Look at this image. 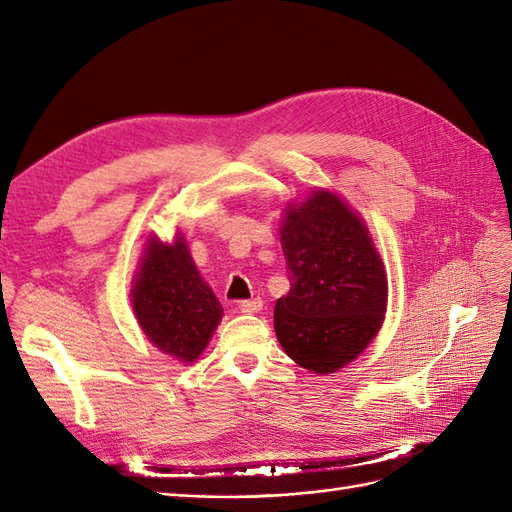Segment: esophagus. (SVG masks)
<instances>
[{"mask_svg":"<svg viewBox=\"0 0 512 512\" xmlns=\"http://www.w3.org/2000/svg\"><path fill=\"white\" fill-rule=\"evenodd\" d=\"M239 309L243 314H256L262 309V301L260 299H247V301H239Z\"/></svg>","mask_w":512,"mask_h":512,"instance_id":"34e87169","label":"esophagus"}]
</instances>
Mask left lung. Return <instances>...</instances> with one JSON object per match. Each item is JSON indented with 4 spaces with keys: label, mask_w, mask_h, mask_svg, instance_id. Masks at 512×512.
Wrapping results in <instances>:
<instances>
[{
    "label": "left lung",
    "mask_w": 512,
    "mask_h": 512,
    "mask_svg": "<svg viewBox=\"0 0 512 512\" xmlns=\"http://www.w3.org/2000/svg\"><path fill=\"white\" fill-rule=\"evenodd\" d=\"M280 235L290 290L275 303L277 339L294 363L333 374L382 327L389 297L382 258L365 222L329 190L288 205Z\"/></svg>",
    "instance_id": "obj_1"
}]
</instances>
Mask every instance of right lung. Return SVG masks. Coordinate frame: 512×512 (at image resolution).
<instances>
[{"instance_id": "1", "label": "right lung", "mask_w": 512, "mask_h": 512, "mask_svg": "<svg viewBox=\"0 0 512 512\" xmlns=\"http://www.w3.org/2000/svg\"><path fill=\"white\" fill-rule=\"evenodd\" d=\"M132 307L149 342L179 363L196 361L218 329L224 309L200 277L181 235L147 241L134 275Z\"/></svg>"}]
</instances>
